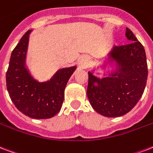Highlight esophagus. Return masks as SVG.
<instances>
[{
    "instance_id": "34e87169",
    "label": "esophagus",
    "mask_w": 153,
    "mask_h": 153,
    "mask_svg": "<svg viewBox=\"0 0 153 153\" xmlns=\"http://www.w3.org/2000/svg\"><path fill=\"white\" fill-rule=\"evenodd\" d=\"M88 58H87V57H83V58H82L80 60H79V65H80V66H82V67H85V66H87V64H88Z\"/></svg>"
}]
</instances>
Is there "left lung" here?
<instances>
[{"instance_id":"left-lung-1","label":"left lung","mask_w":153,"mask_h":153,"mask_svg":"<svg viewBox=\"0 0 153 153\" xmlns=\"http://www.w3.org/2000/svg\"><path fill=\"white\" fill-rule=\"evenodd\" d=\"M129 43L113 46L108 53L111 70L100 79L88 71L87 95L93 109L106 117L129 112L142 97L148 78L146 53L133 33L126 28ZM105 69V68H103Z\"/></svg>"}]
</instances>
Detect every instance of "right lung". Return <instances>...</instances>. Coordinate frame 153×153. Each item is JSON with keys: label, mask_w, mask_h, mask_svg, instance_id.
Segmentation results:
<instances>
[{"label": "right lung", "mask_w": 153, "mask_h": 153, "mask_svg": "<svg viewBox=\"0 0 153 153\" xmlns=\"http://www.w3.org/2000/svg\"><path fill=\"white\" fill-rule=\"evenodd\" d=\"M28 30L13 51L6 72V86L15 107L30 118L42 120L53 117L61 110L64 91L77 66L58 70L50 80L38 81L28 66Z\"/></svg>", "instance_id": "right-lung-1"}]
</instances>
